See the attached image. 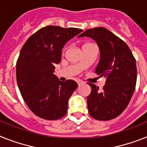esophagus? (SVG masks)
Returning <instances> with one entry per match:
<instances>
[{"mask_svg": "<svg viewBox=\"0 0 147 147\" xmlns=\"http://www.w3.org/2000/svg\"><path fill=\"white\" fill-rule=\"evenodd\" d=\"M83 83V82L81 80H77V84H78V86H80L81 84H82Z\"/></svg>", "mask_w": 147, "mask_h": 147, "instance_id": "34e87169", "label": "esophagus"}]
</instances>
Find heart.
Returning <instances> with one entry per match:
<instances>
[{"label": "heart", "instance_id": "1", "mask_svg": "<svg viewBox=\"0 0 147 147\" xmlns=\"http://www.w3.org/2000/svg\"><path fill=\"white\" fill-rule=\"evenodd\" d=\"M86 45H90V43H87V44H86ZM86 45H84V46H86Z\"/></svg>", "mask_w": 147, "mask_h": 147}]
</instances>
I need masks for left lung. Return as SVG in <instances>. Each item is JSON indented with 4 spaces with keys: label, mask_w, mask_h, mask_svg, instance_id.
Masks as SVG:
<instances>
[{
    "label": "left lung",
    "mask_w": 147,
    "mask_h": 147,
    "mask_svg": "<svg viewBox=\"0 0 147 147\" xmlns=\"http://www.w3.org/2000/svg\"><path fill=\"white\" fill-rule=\"evenodd\" d=\"M79 37L96 41L100 59L95 73L106 78L101 91L88 82L92 91L87 98L88 113L97 120L107 121L119 116L129 104L137 82L136 60L128 45L105 28L88 29Z\"/></svg>",
    "instance_id": "1"
}]
</instances>
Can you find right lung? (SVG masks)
I'll use <instances>...</instances> for the list:
<instances>
[{
    "label": "right lung",
    "mask_w": 147,
    "mask_h": 147,
    "mask_svg": "<svg viewBox=\"0 0 147 147\" xmlns=\"http://www.w3.org/2000/svg\"><path fill=\"white\" fill-rule=\"evenodd\" d=\"M82 31L48 25L23 45L16 62V80L25 102L36 116L57 120L66 115L69 98L78 85L72 80L61 82L53 73L65 43Z\"/></svg>",
    "instance_id": "obj_1"
}]
</instances>
